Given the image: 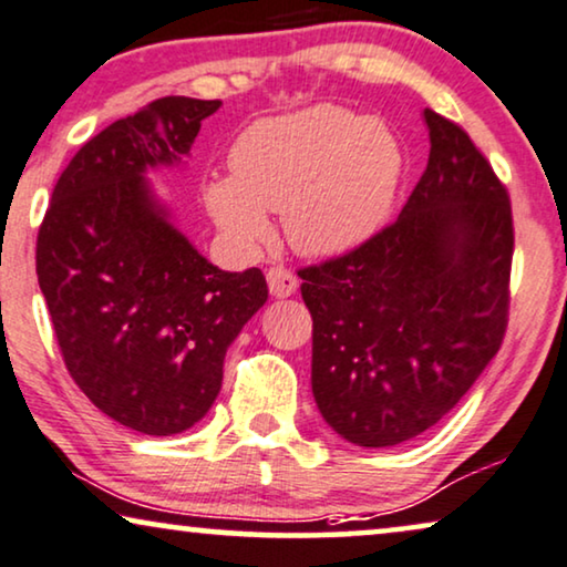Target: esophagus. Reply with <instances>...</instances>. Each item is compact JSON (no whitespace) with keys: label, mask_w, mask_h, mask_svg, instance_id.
I'll list each match as a JSON object with an SVG mask.
<instances>
[{"label":"esophagus","mask_w":567,"mask_h":567,"mask_svg":"<svg viewBox=\"0 0 567 567\" xmlns=\"http://www.w3.org/2000/svg\"><path fill=\"white\" fill-rule=\"evenodd\" d=\"M267 285L275 298H290L298 290V277L285 267H271L267 271Z\"/></svg>","instance_id":"esophagus-1"}]
</instances>
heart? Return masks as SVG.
I'll use <instances>...</instances> for the list:
<instances>
[{"instance_id":"1","label":"heart","mask_w":567,"mask_h":567,"mask_svg":"<svg viewBox=\"0 0 567 567\" xmlns=\"http://www.w3.org/2000/svg\"><path fill=\"white\" fill-rule=\"evenodd\" d=\"M230 168V176L207 181L205 205L233 240L269 244V213H282L298 254L337 259L368 244L386 220L404 150L383 121L319 103L248 126L233 145Z\"/></svg>"}]
</instances>
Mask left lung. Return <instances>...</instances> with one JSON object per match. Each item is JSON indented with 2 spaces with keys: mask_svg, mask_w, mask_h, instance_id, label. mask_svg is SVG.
Masks as SVG:
<instances>
[{
  "mask_svg": "<svg viewBox=\"0 0 567 567\" xmlns=\"http://www.w3.org/2000/svg\"><path fill=\"white\" fill-rule=\"evenodd\" d=\"M422 118L427 168L396 223L300 271L316 406L365 449L412 441L454 410L508 323V192L462 126Z\"/></svg>",
  "mask_w": 567,
  "mask_h": 567,
  "instance_id": "obj_1",
  "label": "left lung"
}]
</instances>
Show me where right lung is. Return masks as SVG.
Listing matches in <instances>:
<instances>
[{
  "label": "right lung",
  "mask_w": 567,
  "mask_h": 567,
  "mask_svg": "<svg viewBox=\"0 0 567 567\" xmlns=\"http://www.w3.org/2000/svg\"><path fill=\"white\" fill-rule=\"evenodd\" d=\"M220 105L168 95L113 121L59 176L38 230V285L66 371L145 435L205 417L225 352L269 296L261 269L223 271L196 251L147 178L184 163Z\"/></svg>",
  "instance_id": "right-lung-1"
}]
</instances>
